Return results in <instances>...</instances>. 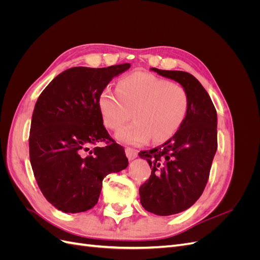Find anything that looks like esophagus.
Listing matches in <instances>:
<instances>
[{
	"instance_id": "obj_1",
	"label": "esophagus",
	"mask_w": 260,
	"mask_h": 260,
	"mask_svg": "<svg viewBox=\"0 0 260 260\" xmlns=\"http://www.w3.org/2000/svg\"><path fill=\"white\" fill-rule=\"evenodd\" d=\"M125 155H127L129 160H132V159H135L138 157V151L135 148L127 147V148H125Z\"/></svg>"
}]
</instances>
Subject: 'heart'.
Masks as SVG:
<instances>
[{"instance_id":"obj_1","label":"heart","mask_w":260,"mask_h":260,"mask_svg":"<svg viewBox=\"0 0 260 260\" xmlns=\"http://www.w3.org/2000/svg\"><path fill=\"white\" fill-rule=\"evenodd\" d=\"M100 111L106 127L116 130L121 143L140 145L149 139L162 142L171 138L182 124L188 107V98L181 85L153 74L137 72L122 77L117 90L106 88L99 99Z\"/></svg>"}]
</instances>
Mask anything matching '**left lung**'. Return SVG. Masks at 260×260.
<instances>
[{"mask_svg":"<svg viewBox=\"0 0 260 260\" xmlns=\"http://www.w3.org/2000/svg\"><path fill=\"white\" fill-rule=\"evenodd\" d=\"M152 72L181 84L188 98L184 120L174 137L139 156L152 168L140 187L145 210L170 216L190 208L206 186L217 151V112L207 91L194 76L180 70Z\"/></svg>","mask_w":260,"mask_h":260,"instance_id":"left-lung-1","label":"left lung"}]
</instances>
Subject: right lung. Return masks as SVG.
<instances>
[{
  "label": "right lung",
  "mask_w": 260,
  "mask_h": 260,
  "mask_svg": "<svg viewBox=\"0 0 260 260\" xmlns=\"http://www.w3.org/2000/svg\"><path fill=\"white\" fill-rule=\"evenodd\" d=\"M129 62L105 68L73 67L59 74L39 96L31 119L30 164L44 198L62 212L91 209L103 179L128 167L124 149L103 124L99 99ZM107 140L104 148L97 144Z\"/></svg>",
  "instance_id": "add662e5"
}]
</instances>
